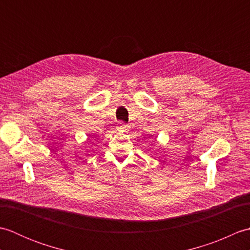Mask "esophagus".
<instances>
[{
    "label": "esophagus",
    "instance_id": "1",
    "mask_svg": "<svg viewBox=\"0 0 250 250\" xmlns=\"http://www.w3.org/2000/svg\"><path fill=\"white\" fill-rule=\"evenodd\" d=\"M117 130L120 131V132H126V131L129 130V126L126 125H125L124 122H119L118 126H117Z\"/></svg>",
    "mask_w": 250,
    "mask_h": 250
}]
</instances>
